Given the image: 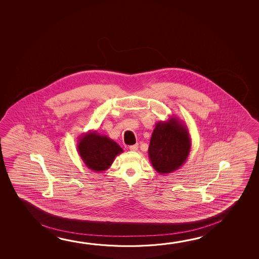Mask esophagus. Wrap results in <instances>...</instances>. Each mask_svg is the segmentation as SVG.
Listing matches in <instances>:
<instances>
[{
    "label": "esophagus",
    "mask_w": 259,
    "mask_h": 259,
    "mask_svg": "<svg viewBox=\"0 0 259 259\" xmlns=\"http://www.w3.org/2000/svg\"><path fill=\"white\" fill-rule=\"evenodd\" d=\"M129 149H130V151H132V152H136V150L138 149V144H134V145L129 146Z\"/></svg>",
    "instance_id": "obj_1"
}]
</instances>
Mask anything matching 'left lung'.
Instances as JSON below:
<instances>
[{"label": "left lung", "mask_w": 259, "mask_h": 259, "mask_svg": "<svg viewBox=\"0 0 259 259\" xmlns=\"http://www.w3.org/2000/svg\"><path fill=\"white\" fill-rule=\"evenodd\" d=\"M191 147L186 125L177 117H170L155 124L149 145V159L158 174H170L185 163Z\"/></svg>", "instance_id": "left-lung-1"}]
</instances>
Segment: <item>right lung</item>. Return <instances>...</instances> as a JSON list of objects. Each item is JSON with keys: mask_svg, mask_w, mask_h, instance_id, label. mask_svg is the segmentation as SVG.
I'll return each instance as SVG.
<instances>
[{"mask_svg": "<svg viewBox=\"0 0 259 259\" xmlns=\"http://www.w3.org/2000/svg\"><path fill=\"white\" fill-rule=\"evenodd\" d=\"M77 152L85 166L94 171L106 170L123 149L115 141L97 131H89L79 137Z\"/></svg>", "mask_w": 259, "mask_h": 259, "instance_id": "right-lung-1", "label": "right lung"}]
</instances>
